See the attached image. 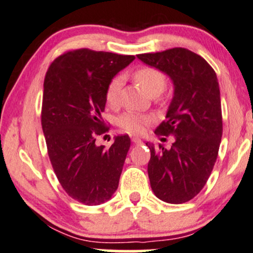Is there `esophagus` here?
Here are the masks:
<instances>
[{
  "mask_svg": "<svg viewBox=\"0 0 253 253\" xmlns=\"http://www.w3.org/2000/svg\"><path fill=\"white\" fill-rule=\"evenodd\" d=\"M132 142H133V143H135V145H141V143H142V140H141V139H139V137L133 136V137H132Z\"/></svg>",
  "mask_w": 253,
  "mask_h": 253,
  "instance_id": "esophagus-1",
  "label": "esophagus"
}]
</instances>
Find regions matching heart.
<instances>
[{"label": "heart", "instance_id": "obj_1", "mask_svg": "<svg viewBox=\"0 0 253 253\" xmlns=\"http://www.w3.org/2000/svg\"><path fill=\"white\" fill-rule=\"evenodd\" d=\"M133 78L150 97L162 93L166 88V85H167V78H166L165 73L160 71L159 69L152 68V66H142V68L137 69L133 73ZM121 86H123L121 77H116L110 82L106 88V93H105L108 106L116 107L119 105ZM152 123V117L136 113V112H125L118 118V126L132 134L142 133L146 126H148Z\"/></svg>", "mask_w": 253, "mask_h": 253}]
</instances>
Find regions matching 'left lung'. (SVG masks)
Returning <instances> with one entry per match:
<instances>
[{
	"mask_svg": "<svg viewBox=\"0 0 253 253\" xmlns=\"http://www.w3.org/2000/svg\"><path fill=\"white\" fill-rule=\"evenodd\" d=\"M137 58L170 77L174 97L156 135H174L169 149L146 143L148 176L155 196L167 203L188 202L203 189L218 155L223 133L216 72L193 51L174 47Z\"/></svg>",
	"mask_w": 253,
	"mask_h": 253,
	"instance_id": "8db88e82",
	"label": "left lung"
}]
</instances>
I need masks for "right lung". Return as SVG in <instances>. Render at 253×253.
Returning <instances> with one entry per match:
<instances>
[{"instance_id":"right-lung-1","label":"right lung","mask_w":253,"mask_h":253,"mask_svg":"<svg viewBox=\"0 0 253 253\" xmlns=\"http://www.w3.org/2000/svg\"><path fill=\"white\" fill-rule=\"evenodd\" d=\"M134 59L78 49L57 57L46 71L42 128L47 154L63 189L85 206L106 202L119 184L129 136H116L108 149L95 137L107 130L101 118L107 86Z\"/></svg>"}]
</instances>
